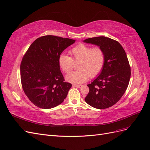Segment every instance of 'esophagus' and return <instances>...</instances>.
<instances>
[{"mask_svg":"<svg viewBox=\"0 0 150 150\" xmlns=\"http://www.w3.org/2000/svg\"><path fill=\"white\" fill-rule=\"evenodd\" d=\"M72 86H73V87H76V88H80L81 86V85H79V84H72Z\"/></svg>","mask_w":150,"mask_h":150,"instance_id":"34e87169","label":"esophagus"}]
</instances>
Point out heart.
<instances>
[{
  "label": "heart",
  "mask_w": 150,
  "mask_h": 150,
  "mask_svg": "<svg viewBox=\"0 0 150 150\" xmlns=\"http://www.w3.org/2000/svg\"><path fill=\"white\" fill-rule=\"evenodd\" d=\"M69 54L70 57L61 54L58 58V64L61 69L67 74L71 71L74 63L78 62V70L66 76L67 81L73 84L84 83L89 77L95 78L101 72L105 64V52L99 46L92 47L81 44L72 48Z\"/></svg>",
  "instance_id": "heart-1"
}]
</instances>
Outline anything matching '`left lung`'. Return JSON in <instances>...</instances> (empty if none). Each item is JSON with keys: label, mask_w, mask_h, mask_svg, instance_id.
<instances>
[{"label": "left lung", "mask_w": 150, "mask_h": 150, "mask_svg": "<svg viewBox=\"0 0 150 150\" xmlns=\"http://www.w3.org/2000/svg\"><path fill=\"white\" fill-rule=\"evenodd\" d=\"M84 42L102 47L106 55L101 74L87 85L89 91L85 101L100 110L112 106L124 94L129 82L131 67L125 51L116 40L104 36L88 38Z\"/></svg>", "instance_id": "obj_1"}]
</instances>
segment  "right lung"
I'll return each instance as SVG.
<instances>
[{"label":"right lung","mask_w":150,"mask_h":150,"mask_svg":"<svg viewBox=\"0 0 150 150\" xmlns=\"http://www.w3.org/2000/svg\"><path fill=\"white\" fill-rule=\"evenodd\" d=\"M75 40L47 35L35 39L24 55L21 80L25 95L35 106L50 109L64 101L72 84L65 82L58 58Z\"/></svg>","instance_id":"obj_1"}]
</instances>
